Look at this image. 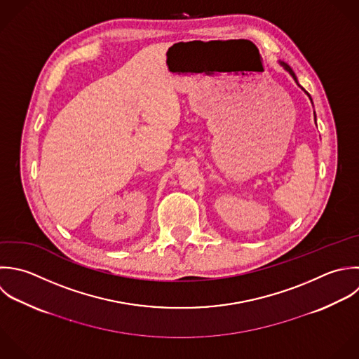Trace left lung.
Returning a JSON list of instances; mask_svg holds the SVG:
<instances>
[{"instance_id":"left-lung-1","label":"left lung","mask_w":359,"mask_h":359,"mask_svg":"<svg viewBox=\"0 0 359 359\" xmlns=\"http://www.w3.org/2000/svg\"><path fill=\"white\" fill-rule=\"evenodd\" d=\"M278 62H280V65H281V67H283V68H284V69H285V71H287V72H290V75H291V76H292V78H294V79H295V82H297V83H298V78H297V75H295V72H294V71H292V68H291V67H290V65H288V64H287V62H284V61H281V60H280V61H278ZM298 86H301V85H299V83H298ZM301 88H302V86H301ZM302 89H304V88H302ZM304 90H305V89H304ZM305 93H306V95H308V96H309V99H311V100H312V97H311V95H309V93H308V92H306V90H305ZM315 118H316V114H315Z\"/></svg>"}]
</instances>
